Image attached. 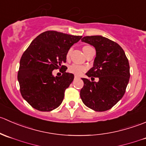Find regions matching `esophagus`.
I'll use <instances>...</instances> for the list:
<instances>
[{
  "label": "esophagus",
  "instance_id": "obj_1",
  "mask_svg": "<svg viewBox=\"0 0 146 146\" xmlns=\"http://www.w3.org/2000/svg\"><path fill=\"white\" fill-rule=\"evenodd\" d=\"M79 78L78 76H74V78H75V79H77V78Z\"/></svg>",
  "mask_w": 146,
  "mask_h": 146
}]
</instances>
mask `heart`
Segmentation results:
<instances>
[{"mask_svg":"<svg viewBox=\"0 0 146 146\" xmlns=\"http://www.w3.org/2000/svg\"><path fill=\"white\" fill-rule=\"evenodd\" d=\"M88 47H90V46H85L83 47V50L85 49L86 48H88ZM72 49H73V48H70L68 50L67 53H66V58H68L69 57H70V54H71L72 52ZM86 69L87 68L85 66L74 64L69 66L68 70V72L76 75V76H80V75H82V73L86 70Z\"/></svg>","mask_w":146,"mask_h":146,"instance_id":"b5f03b06","label":"heart"}]
</instances>
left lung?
<instances>
[{"label": "left lung", "mask_w": 146, "mask_h": 146, "mask_svg": "<svg viewBox=\"0 0 146 146\" xmlns=\"http://www.w3.org/2000/svg\"><path fill=\"white\" fill-rule=\"evenodd\" d=\"M81 40L96 49L93 67L86 75L98 78L99 81L82 78L84 86L80 90V98L89 108L97 111H107L112 108L126 92L130 78L129 60L118 44L104 36H86Z\"/></svg>", "instance_id": "obj_1"}]
</instances>
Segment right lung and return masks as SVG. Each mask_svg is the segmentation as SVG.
Returning a JSON list of instances; mask_svg holds the SVG:
<instances>
[{
  "mask_svg": "<svg viewBox=\"0 0 146 146\" xmlns=\"http://www.w3.org/2000/svg\"><path fill=\"white\" fill-rule=\"evenodd\" d=\"M82 36H74L54 30L36 36L24 51L20 61L17 79L23 98L33 108L50 111L62 102L64 92L74 76L66 73V53ZM62 76L54 77V70Z\"/></svg>",
  "mask_w": 146,
  "mask_h": 146,
  "instance_id": "right-lung-1",
  "label": "right lung"
}]
</instances>
